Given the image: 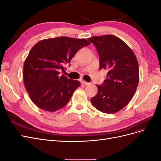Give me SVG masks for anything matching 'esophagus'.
<instances>
[{"mask_svg": "<svg viewBox=\"0 0 161 161\" xmlns=\"http://www.w3.org/2000/svg\"><path fill=\"white\" fill-rule=\"evenodd\" d=\"M80 82H81L82 84H83V85H90L89 82H87L83 80H82Z\"/></svg>", "mask_w": 161, "mask_h": 161, "instance_id": "1", "label": "esophagus"}]
</instances>
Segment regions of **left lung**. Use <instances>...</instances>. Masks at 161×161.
Returning a JSON list of instances; mask_svg holds the SVG:
<instances>
[{
    "label": "left lung",
    "instance_id": "8db88e82",
    "mask_svg": "<svg viewBox=\"0 0 161 161\" xmlns=\"http://www.w3.org/2000/svg\"><path fill=\"white\" fill-rule=\"evenodd\" d=\"M93 43L99 56V69L108 70L107 79L91 99L99 111L114 114L123 109L132 98L139 82V68L134 53L121 39L115 36H94Z\"/></svg>",
    "mask_w": 161,
    "mask_h": 161
}]
</instances>
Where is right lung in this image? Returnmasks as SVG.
<instances>
[{"label": "right lung", "mask_w": 161, "mask_h": 161, "mask_svg": "<svg viewBox=\"0 0 161 161\" xmlns=\"http://www.w3.org/2000/svg\"><path fill=\"white\" fill-rule=\"evenodd\" d=\"M85 39L58 37L37 43L24 62L23 81L36 105L47 111L64 107L80 82L69 79L60 71L82 47L90 44Z\"/></svg>", "instance_id": "right-lung-1"}]
</instances>
